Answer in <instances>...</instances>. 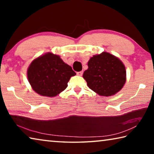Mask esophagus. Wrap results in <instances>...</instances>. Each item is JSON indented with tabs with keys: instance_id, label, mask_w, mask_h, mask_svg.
Returning <instances> with one entry per match:
<instances>
[{
	"instance_id": "34e87169",
	"label": "esophagus",
	"mask_w": 154,
	"mask_h": 154,
	"mask_svg": "<svg viewBox=\"0 0 154 154\" xmlns=\"http://www.w3.org/2000/svg\"><path fill=\"white\" fill-rule=\"evenodd\" d=\"M83 71H79V72H77V75H79V76H82V75H83Z\"/></svg>"
}]
</instances>
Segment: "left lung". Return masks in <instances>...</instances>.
<instances>
[{"label": "left lung", "mask_w": 154, "mask_h": 154, "mask_svg": "<svg viewBox=\"0 0 154 154\" xmlns=\"http://www.w3.org/2000/svg\"><path fill=\"white\" fill-rule=\"evenodd\" d=\"M88 69L83 77L88 86L103 96L116 94L123 88L126 80L124 64L118 58L104 51L95 55L88 62Z\"/></svg>", "instance_id": "left-lung-1"}]
</instances>
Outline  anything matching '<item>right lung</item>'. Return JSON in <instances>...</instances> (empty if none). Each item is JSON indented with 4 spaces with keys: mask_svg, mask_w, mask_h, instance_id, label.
I'll return each instance as SVG.
<instances>
[{
    "mask_svg": "<svg viewBox=\"0 0 154 154\" xmlns=\"http://www.w3.org/2000/svg\"><path fill=\"white\" fill-rule=\"evenodd\" d=\"M75 75L71 66L50 52L34 60L27 71L33 90L47 97H54L64 91L71 77Z\"/></svg>",
    "mask_w": 154,
    "mask_h": 154,
    "instance_id": "1",
    "label": "right lung"
}]
</instances>
